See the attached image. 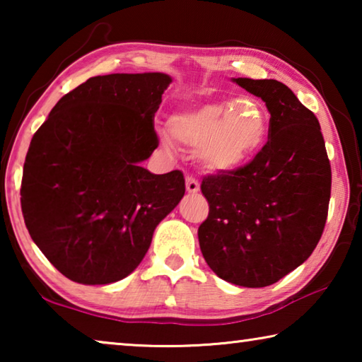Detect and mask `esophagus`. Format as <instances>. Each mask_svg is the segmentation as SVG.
<instances>
[{"label": "esophagus", "instance_id": "esophagus-1", "mask_svg": "<svg viewBox=\"0 0 362 362\" xmlns=\"http://www.w3.org/2000/svg\"><path fill=\"white\" fill-rule=\"evenodd\" d=\"M187 192L188 193H198L199 192V183L196 179H193L192 175L187 177Z\"/></svg>", "mask_w": 362, "mask_h": 362}]
</instances>
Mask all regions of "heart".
Returning a JSON list of instances; mask_svg holds the SVG:
<instances>
[{"label":"heart","mask_w":362,"mask_h":362,"mask_svg":"<svg viewBox=\"0 0 362 362\" xmlns=\"http://www.w3.org/2000/svg\"><path fill=\"white\" fill-rule=\"evenodd\" d=\"M169 131L209 173H226L254 158L265 144V112L252 99L211 102L170 116Z\"/></svg>","instance_id":"heart-1"}]
</instances>
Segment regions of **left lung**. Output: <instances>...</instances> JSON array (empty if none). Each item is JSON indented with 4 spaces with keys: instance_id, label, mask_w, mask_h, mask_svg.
<instances>
[{
    "instance_id": "left-lung-1",
    "label": "left lung",
    "mask_w": 362,
    "mask_h": 362,
    "mask_svg": "<svg viewBox=\"0 0 362 362\" xmlns=\"http://www.w3.org/2000/svg\"><path fill=\"white\" fill-rule=\"evenodd\" d=\"M233 81L265 102L268 142L246 166L203 179L209 216L199 225V247L218 278L265 287L302 265L320 243L332 173L320 121L286 84Z\"/></svg>"
}]
</instances>
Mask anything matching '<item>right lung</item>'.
<instances>
[{
    "label": "right lung",
    "instance_id": "obj_1",
    "mask_svg": "<svg viewBox=\"0 0 362 362\" xmlns=\"http://www.w3.org/2000/svg\"><path fill=\"white\" fill-rule=\"evenodd\" d=\"M164 73L94 76L65 94L35 132L21 203L30 236L79 284L116 283L139 267L158 223L180 203V170L140 163L158 146Z\"/></svg>",
    "mask_w": 362,
    "mask_h": 362
}]
</instances>
